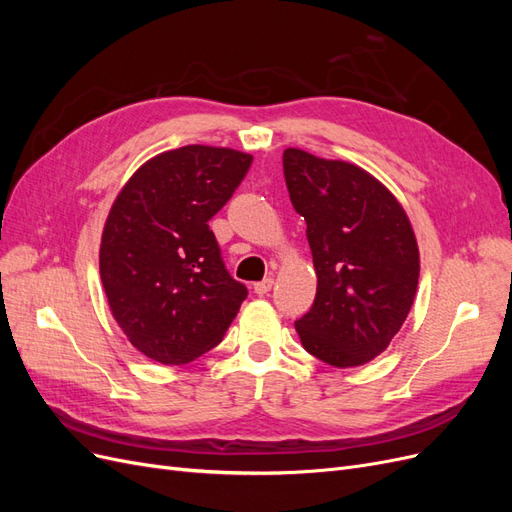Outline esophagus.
<instances>
[{
	"mask_svg": "<svg viewBox=\"0 0 512 512\" xmlns=\"http://www.w3.org/2000/svg\"><path fill=\"white\" fill-rule=\"evenodd\" d=\"M271 288H273V277H271V275L265 277V280H262V282H256V284H254V292H256V294H267Z\"/></svg>",
	"mask_w": 512,
	"mask_h": 512,
	"instance_id": "1",
	"label": "esophagus"
}]
</instances>
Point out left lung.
<instances>
[{
	"instance_id": "left-lung-1",
	"label": "left lung",
	"mask_w": 512,
	"mask_h": 512,
	"mask_svg": "<svg viewBox=\"0 0 512 512\" xmlns=\"http://www.w3.org/2000/svg\"><path fill=\"white\" fill-rule=\"evenodd\" d=\"M292 207L305 218L316 299L294 322L303 348L333 367H359L389 348L418 286L412 224L389 188L361 166L284 151Z\"/></svg>"
}]
</instances>
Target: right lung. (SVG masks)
Masks as SVG:
<instances>
[{
    "mask_svg": "<svg viewBox=\"0 0 512 512\" xmlns=\"http://www.w3.org/2000/svg\"><path fill=\"white\" fill-rule=\"evenodd\" d=\"M250 153L188 145L147 160L108 211L100 277L130 344L183 365L222 342L247 288L232 280L209 220L239 188Z\"/></svg>",
    "mask_w": 512,
    "mask_h": 512,
    "instance_id": "1",
    "label": "right lung"
}]
</instances>
